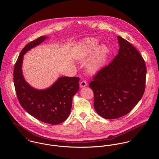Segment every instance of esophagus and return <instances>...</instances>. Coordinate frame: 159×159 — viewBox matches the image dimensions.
<instances>
[{"label":"esophagus","mask_w":159,"mask_h":159,"mask_svg":"<svg viewBox=\"0 0 159 159\" xmlns=\"http://www.w3.org/2000/svg\"><path fill=\"white\" fill-rule=\"evenodd\" d=\"M87 85V83L85 80H82L80 83V86L81 87H86Z\"/></svg>","instance_id":"obj_1"}]
</instances>
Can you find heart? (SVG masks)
I'll return each instance as SVG.
<instances>
[{
	"label": "heart",
	"mask_w": 159,
	"mask_h": 159,
	"mask_svg": "<svg viewBox=\"0 0 159 159\" xmlns=\"http://www.w3.org/2000/svg\"><path fill=\"white\" fill-rule=\"evenodd\" d=\"M99 42L95 38H89L82 43L79 55L80 60H84L93 54L87 63L90 72L94 73L100 69L105 63L109 53V48L105 44L98 45Z\"/></svg>",
	"instance_id": "1"
}]
</instances>
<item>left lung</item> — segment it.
Instances as JSON below:
<instances>
[{
  "label": "left lung",
  "instance_id": "8db88e82",
  "mask_svg": "<svg viewBox=\"0 0 159 159\" xmlns=\"http://www.w3.org/2000/svg\"><path fill=\"white\" fill-rule=\"evenodd\" d=\"M118 54L101 68L89 84L94 93L96 112L106 119H115L129 112L144 93L146 66L137 49L117 36Z\"/></svg>",
  "mask_w": 159,
  "mask_h": 159
}]
</instances>
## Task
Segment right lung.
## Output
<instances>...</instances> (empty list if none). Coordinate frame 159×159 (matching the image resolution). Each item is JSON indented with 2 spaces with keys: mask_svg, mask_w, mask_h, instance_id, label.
<instances>
[{
  "mask_svg": "<svg viewBox=\"0 0 159 159\" xmlns=\"http://www.w3.org/2000/svg\"><path fill=\"white\" fill-rule=\"evenodd\" d=\"M47 38L41 36L23 48L14 66L13 82L18 99L24 109L40 121L57 125L63 122L70 114L72 98L79 89V78L61 77L50 87L37 90L25 81L21 70L23 55Z\"/></svg>",
  "mask_w": 159,
  "mask_h": 159,
  "instance_id": "obj_1",
  "label": "right lung"
}]
</instances>
